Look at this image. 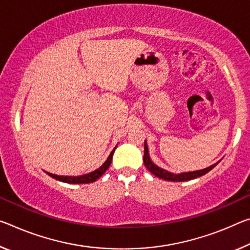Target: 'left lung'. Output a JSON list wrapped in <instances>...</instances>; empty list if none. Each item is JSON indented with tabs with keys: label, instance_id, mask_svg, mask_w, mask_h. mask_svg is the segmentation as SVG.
Masks as SVG:
<instances>
[{
	"label": "left lung",
	"instance_id": "1",
	"mask_svg": "<svg viewBox=\"0 0 250 250\" xmlns=\"http://www.w3.org/2000/svg\"><path fill=\"white\" fill-rule=\"evenodd\" d=\"M144 164L146 166V168L149 170L150 172L153 173L154 176L159 177L160 179H164V180H167V181H187V180H191V179H195V178L198 177H201L206 175V173L210 171L212 168H215L216 166L219 164V161L216 162V164H213L212 166L208 168H205V169H201V170H197V171H190V172H182V173H171L167 171V170L159 168L158 166H156L150 159V156H149V150H148V146H146V141H145V154H144Z\"/></svg>",
	"mask_w": 250,
	"mask_h": 250
}]
</instances>
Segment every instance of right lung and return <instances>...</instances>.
Listing matches in <instances>:
<instances>
[{
	"label": "right lung",
	"instance_id": "1",
	"mask_svg": "<svg viewBox=\"0 0 250 250\" xmlns=\"http://www.w3.org/2000/svg\"><path fill=\"white\" fill-rule=\"evenodd\" d=\"M116 148L117 146H114V149L111 151L110 156L108 157V159L104 161V164L102 165L100 168H98L97 170H94V171L90 172V173H86V175L73 177V176H58V175H53V173H50V172H46V173L50 177L54 178V179L62 181V182H66V184H90V182H94L97 179H99V178H100L102 175H104V173L110 167L111 161H112L113 152H114V150H116Z\"/></svg>",
	"mask_w": 250,
	"mask_h": 250
}]
</instances>
